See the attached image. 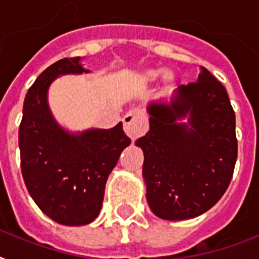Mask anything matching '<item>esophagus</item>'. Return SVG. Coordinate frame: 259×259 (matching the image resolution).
<instances>
[{
  "instance_id": "esophagus-1",
  "label": "esophagus",
  "mask_w": 259,
  "mask_h": 259,
  "mask_svg": "<svg viewBox=\"0 0 259 259\" xmlns=\"http://www.w3.org/2000/svg\"><path fill=\"white\" fill-rule=\"evenodd\" d=\"M123 130L134 141L148 132V119L141 111L130 110L123 117Z\"/></svg>"
}]
</instances>
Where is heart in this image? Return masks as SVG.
<instances>
[{
  "label": "heart",
  "mask_w": 259,
  "mask_h": 259,
  "mask_svg": "<svg viewBox=\"0 0 259 259\" xmlns=\"http://www.w3.org/2000/svg\"><path fill=\"white\" fill-rule=\"evenodd\" d=\"M156 75H157V72H156V71H149V72H146L145 78L146 79H153V78H156ZM166 78H170V75L166 74Z\"/></svg>",
  "instance_id": "obj_1"
}]
</instances>
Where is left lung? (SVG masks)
Instances as JSON below:
<instances>
[{
    "instance_id": "8db88e82",
    "label": "left lung",
    "mask_w": 259,
    "mask_h": 259,
    "mask_svg": "<svg viewBox=\"0 0 259 259\" xmlns=\"http://www.w3.org/2000/svg\"><path fill=\"white\" fill-rule=\"evenodd\" d=\"M144 150L146 200L166 221L196 218L230 185L238 156L235 113L225 86L201 67L197 82L181 84L170 103H152ZM189 115V128L177 119Z\"/></svg>"
}]
</instances>
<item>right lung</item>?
Returning a JSON list of instances; mask_svg holds the SVG:
<instances>
[{"label":"right lung","instance_id":"right-lung-1","mask_svg":"<svg viewBox=\"0 0 259 259\" xmlns=\"http://www.w3.org/2000/svg\"><path fill=\"white\" fill-rule=\"evenodd\" d=\"M79 60L62 59L38 75L25 95L18 129L28 192L47 217L66 226L89 225L98 217L107 177L130 145L122 122L113 129L70 134L51 115L48 87L59 75L87 72Z\"/></svg>","mask_w":259,"mask_h":259}]
</instances>
